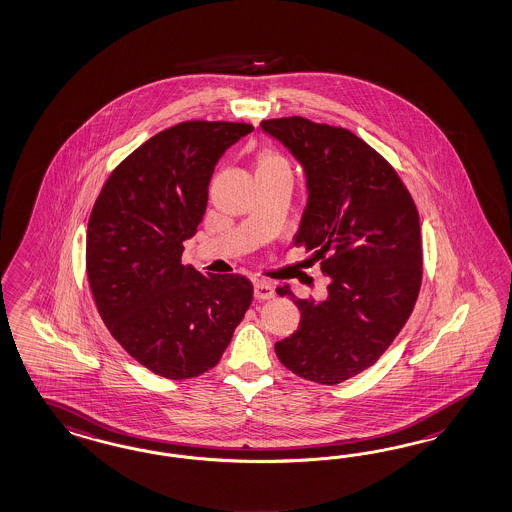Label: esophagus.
<instances>
[{
	"label": "esophagus",
	"mask_w": 512,
	"mask_h": 512,
	"mask_svg": "<svg viewBox=\"0 0 512 512\" xmlns=\"http://www.w3.org/2000/svg\"><path fill=\"white\" fill-rule=\"evenodd\" d=\"M254 295H256V299L265 301V299H273V297H275V290H273V286H271L269 282L256 280V282H254Z\"/></svg>",
	"instance_id": "1"
}]
</instances>
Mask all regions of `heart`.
<instances>
[{"instance_id": "b5f03b06", "label": "heart", "mask_w": 512, "mask_h": 512, "mask_svg": "<svg viewBox=\"0 0 512 512\" xmlns=\"http://www.w3.org/2000/svg\"><path fill=\"white\" fill-rule=\"evenodd\" d=\"M258 166H262V168H275V166H280V168H288V162L284 161L282 157L275 155V153H265L262 159L258 161Z\"/></svg>"}]
</instances>
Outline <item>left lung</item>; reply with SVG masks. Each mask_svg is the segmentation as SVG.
<instances>
[{
  "label": "left lung",
  "mask_w": 512,
  "mask_h": 512,
  "mask_svg": "<svg viewBox=\"0 0 512 512\" xmlns=\"http://www.w3.org/2000/svg\"><path fill=\"white\" fill-rule=\"evenodd\" d=\"M301 164L307 205L295 245L322 260L327 297L278 295L301 310L299 329L278 340L280 363L323 385L350 380L391 346L415 307L423 249L419 213L391 164L342 127L280 117L260 123Z\"/></svg>",
  "instance_id": "obj_1"
}]
</instances>
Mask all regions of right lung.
Wrapping results in <instances>:
<instances>
[{
	"label": "right lung",
	"mask_w": 512,
	"mask_h": 512,
	"mask_svg": "<svg viewBox=\"0 0 512 512\" xmlns=\"http://www.w3.org/2000/svg\"><path fill=\"white\" fill-rule=\"evenodd\" d=\"M247 123L185 121L155 134L117 166L88 224L89 286L104 325L140 365L187 380L217 365L252 301L241 275H202L183 263L220 157Z\"/></svg>",
	"instance_id": "1"
}]
</instances>
